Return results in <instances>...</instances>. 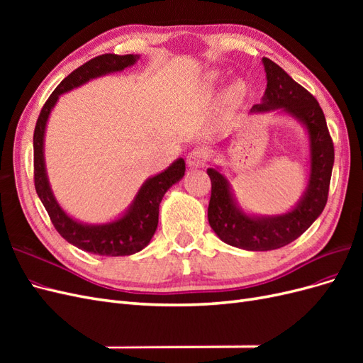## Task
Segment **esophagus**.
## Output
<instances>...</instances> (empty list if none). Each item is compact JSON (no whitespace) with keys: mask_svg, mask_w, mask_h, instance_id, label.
<instances>
[{"mask_svg":"<svg viewBox=\"0 0 363 363\" xmlns=\"http://www.w3.org/2000/svg\"><path fill=\"white\" fill-rule=\"evenodd\" d=\"M204 160H206V155L203 152V150H200V148H195V150L189 151L188 157H186V162H188L191 168L201 167V164H204Z\"/></svg>","mask_w":363,"mask_h":363,"instance_id":"34e87169","label":"esophagus"}]
</instances>
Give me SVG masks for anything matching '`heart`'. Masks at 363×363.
<instances>
[{
	"instance_id": "obj_1",
	"label": "heart",
	"mask_w": 363,
	"mask_h": 363,
	"mask_svg": "<svg viewBox=\"0 0 363 363\" xmlns=\"http://www.w3.org/2000/svg\"><path fill=\"white\" fill-rule=\"evenodd\" d=\"M240 96H242V87H240V84H233L225 94V101L228 104H233L240 100Z\"/></svg>"
}]
</instances>
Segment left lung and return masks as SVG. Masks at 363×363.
<instances>
[{"instance_id":"1","label":"left lung","mask_w":363,"mask_h":363,"mask_svg":"<svg viewBox=\"0 0 363 363\" xmlns=\"http://www.w3.org/2000/svg\"><path fill=\"white\" fill-rule=\"evenodd\" d=\"M262 62L267 72V89L262 103L252 107V111L281 108L301 121L311 139V177L303 199L291 212L277 216H250L236 206L224 175L213 168L207 169L212 182L207 208L208 224L225 244L248 251L281 248L313 224L325 207L335 162L333 140L315 96L292 80L277 63L267 57Z\"/></svg>"}]
</instances>
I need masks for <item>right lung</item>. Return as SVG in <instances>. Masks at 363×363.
Listing matches in <instances>:
<instances>
[{
  "label": "right lung",
  "instance_id": "obj_1",
  "mask_svg": "<svg viewBox=\"0 0 363 363\" xmlns=\"http://www.w3.org/2000/svg\"><path fill=\"white\" fill-rule=\"evenodd\" d=\"M139 59L138 54H101L82 65L72 71L67 79L50 95L39 113L38 123L33 135V148H35V188L39 199L50 215L54 228L69 244L83 251L100 256H130L145 248L155 235L159 223V204L174 183L184 175V160L177 159L168 169L148 179L139 189L135 201L128 211L119 219L101 225H87L75 221L65 213L63 208L54 199L45 172L43 162V135H45L47 121L51 108L57 103L59 96L77 86L89 82L96 77L123 71L135 65Z\"/></svg>",
  "mask_w": 363,
  "mask_h": 363
}]
</instances>
